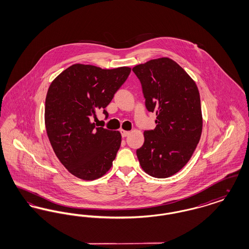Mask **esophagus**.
<instances>
[{"label":"esophagus","instance_id":"esophagus-1","mask_svg":"<svg viewBox=\"0 0 249 249\" xmlns=\"http://www.w3.org/2000/svg\"><path fill=\"white\" fill-rule=\"evenodd\" d=\"M120 133H121L122 137H126V136H128V135L130 134V131H128V130H120Z\"/></svg>","mask_w":249,"mask_h":249}]
</instances>
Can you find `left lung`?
<instances>
[{
  "mask_svg": "<svg viewBox=\"0 0 249 249\" xmlns=\"http://www.w3.org/2000/svg\"><path fill=\"white\" fill-rule=\"evenodd\" d=\"M142 85L145 107L157 115L154 130H144L136 150L149 176H174L188 163L201 138V100L198 88L185 70L169 58L151 59L132 68Z\"/></svg>",
  "mask_w": 249,
  "mask_h": 249,
  "instance_id": "obj_1",
  "label": "left lung"
}]
</instances>
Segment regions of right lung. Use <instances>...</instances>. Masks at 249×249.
<instances>
[{
    "label": "right lung",
    "instance_id": "right-lung-1",
    "mask_svg": "<svg viewBox=\"0 0 249 249\" xmlns=\"http://www.w3.org/2000/svg\"><path fill=\"white\" fill-rule=\"evenodd\" d=\"M129 67L102 69L73 64L49 86L45 124L49 142L71 175L94 180L109 171L121 143L119 131L95 127L90 119L106 107L124 84Z\"/></svg>",
    "mask_w": 249,
    "mask_h": 249
}]
</instances>
